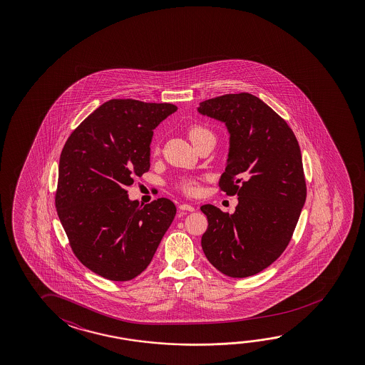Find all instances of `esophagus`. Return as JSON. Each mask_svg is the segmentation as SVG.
Masks as SVG:
<instances>
[{
  "label": "esophagus",
  "instance_id": "esophagus-1",
  "mask_svg": "<svg viewBox=\"0 0 365 365\" xmlns=\"http://www.w3.org/2000/svg\"><path fill=\"white\" fill-rule=\"evenodd\" d=\"M180 209L183 210V211H195V207L188 205V203H180Z\"/></svg>",
  "mask_w": 365,
  "mask_h": 365
}]
</instances>
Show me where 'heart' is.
<instances>
[{
  "instance_id": "1",
  "label": "heart",
  "mask_w": 365,
  "mask_h": 365,
  "mask_svg": "<svg viewBox=\"0 0 365 365\" xmlns=\"http://www.w3.org/2000/svg\"><path fill=\"white\" fill-rule=\"evenodd\" d=\"M207 136H214V135L206 125H192L188 128V138L193 143V145L198 143L201 138H207ZM159 150H160L159 144L153 145V148H151L153 154H158ZM200 180L201 178H198V177H185V178L180 180L178 188L180 191L185 192V195H190V196L197 195L198 191H200Z\"/></svg>"
}]
</instances>
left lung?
<instances>
[{"label": "left lung", "mask_w": 365, "mask_h": 365, "mask_svg": "<svg viewBox=\"0 0 365 365\" xmlns=\"http://www.w3.org/2000/svg\"><path fill=\"white\" fill-rule=\"evenodd\" d=\"M198 112L227 125L230 150L219 188L238 196L232 215L201 206L209 222L203 253L224 275H256L285 251L305 202L298 140L287 120L250 93L216 96Z\"/></svg>", "instance_id": "8db88e82"}]
</instances>
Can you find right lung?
Returning a JSON list of instances; mask_svg holds the SVG:
<instances>
[{"instance_id": "obj_1", "label": "right lung", "mask_w": 365, "mask_h": 365, "mask_svg": "<svg viewBox=\"0 0 365 365\" xmlns=\"http://www.w3.org/2000/svg\"><path fill=\"white\" fill-rule=\"evenodd\" d=\"M177 107L112 99L73 130L62 149L56 209L71 250L96 275L128 281L155 255L177 209L130 201L127 187L150 169L153 130Z\"/></svg>"}]
</instances>
